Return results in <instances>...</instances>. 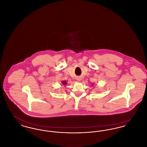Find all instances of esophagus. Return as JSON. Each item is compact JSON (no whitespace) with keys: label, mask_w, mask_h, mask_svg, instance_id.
Wrapping results in <instances>:
<instances>
[{"label":"esophagus","mask_w":147,"mask_h":147,"mask_svg":"<svg viewBox=\"0 0 147 147\" xmlns=\"http://www.w3.org/2000/svg\"><path fill=\"white\" fill-rule=\"evenodd\" d=\"M77 80L78 81L80 82V81H81V80H82V78H81L80 77H78V78H77Z\"/></svg>","instance_id":"obj_1"}]
</instances>
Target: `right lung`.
Wrapping results in <instances>:
<instances>
[{
	"mask_svg": "<svg viewBox=\"0 0 147 147\" xmlns=\"http://www.w3.org/2000/svg\"><path fill=\"white\" fill-rule=\"evenodd\" d=\"M62 84H63V85H66L67 84V82H66V81H62Z\"/></svg>",
	"mask_w": 147,
	"mask_h": 147,
	"instance_id": "right-lung-1",
	"label": "right lung"
}]
</instances>
